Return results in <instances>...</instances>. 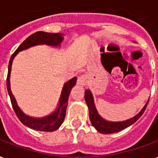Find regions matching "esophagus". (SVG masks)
Masks as SVG:
<instances>
[{
    "label": "esophagus",
    "instance_id": "esophagus-1",
    "mask_svg": "<svg viewBox=\"0 0 158 158\" xmlns=\"http://www.w3.org/2000/svg\"><path fill=\"white\" fill-rule=\"evenodd\" d=\"M77 84L79 85H86L87 84V75L86 74H81L78 77Z\"/></svg>",
    "mask_w": 158,
    "mask_h": 158
}]
</instances>
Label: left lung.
<instances>
[{
    "label": "left lung",
    "mask_w": 158,
    "mask_h": 158,
    "mask_svg": "<svg viewBox=\"0 0 158 158\" xmlns=\"http://www.w3.org/2000/svg\"><path fill=\"white\" fill-rule=\"evenodd\" d=\"M85 99L86 101V104L89 107V119H90L91 124L92 126L95 128V129L100 133L103 134H111V133L118 132L120 131H122L123 129H126L127 127H130L131 125L135 123V121L138 120L139 118L141 117L142 114L144 113L145 110L147 108V106L148 104V100L147 104L145 105L143 109L141 111L139 112V114L134 116L131 119H129L127 121H122V122H110V121H105L103 118L100 116L96 110L95 106L94 104V99H93V95L91 94L89 90L85 91Z\"/></svg>",
    "instance_id": "left-lung-1"
}]
</instances>
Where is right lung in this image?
<instances>
[{
    "label": "right lung",
    "instance_id": "add662e5",
    "mask_svg": "<svg viewBox=\"0 0 158 158\" xmlns=\"http://www.w3.org/2000/svg\"><path fill=\"white\" fill-rule=\"evenodd\" d=\"M64 37H62V33H51V32H45V31H37L31 36H29L21 45H20L17 49L14 52V53L11 55L9 61V65H8V73L7 78H6V87H7L8 94L10 95V102L11 106L13 108L14 111L16 115L20 120V121L25 125L29 128L37 131H53L58 129L62 123L64 122L65 115H66V110L68 106V100L69 97L70 91L72 89L73 86L75 85L77 78L74 77L69 81H68L64 85L63 91H62L61 97H60V101H59V106L58 108L55 112H53L48 116L43 118H32L30 116H27L23 113L20 108L18 107L17 104V101L14 98L13 94H11L10 88V69H11V64L12 60L15 58V56L20 51H23L24 49H27L30 47L38 45V44H47L50 46H58L61 42L63 41Z\"/></svg>",
    "mask_w": 158,
    "mask_h": 158
}]
</instances>
